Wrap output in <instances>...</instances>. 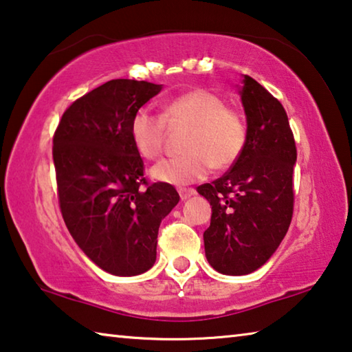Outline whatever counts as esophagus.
Wrapping results in <instances>:
<instances>
[{"mask_svg":"<svg viewBox=\"0 0 352 352\" xmlns=\"http://www.w3.org/2000/svg\"><path fill=\"white\" fill-rule=\"evenodd\" d=\"M178 194H180L182 200H188L195 194V190L192 188H178Z\"/></svg>","mask_w":352,"mask_h":352,"instance_id":"obj_1","label":"esophagus"}]
</instances>
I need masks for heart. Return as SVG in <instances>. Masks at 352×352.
<instances>
[{
	"label": "heart",
	"instance_id": "heart-1",
	"mask_svg": "<svg viewBox=\"0 0 352 352\" xmlns=\"http://www.w3.org/2000/svg\"><path fill=\"white\" fill-rule=\"evenodd\" d=\"M168 126L188 127L180 157L163 160L151 169L152 178L189 184L210 170L230 169L239 162L248 142L247 121L225 99L204 88L186 91L163 105L162 115L140 109L130 119V138L141 157L155 160L164 151Z\"/></svg>",
	"mask_w": 352,
	"mask_h": 352
}]
</instances>
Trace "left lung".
<instances>
[{
    "mask_svg": "<svg viewBox=\"0 0 352 352\" xmlns=\"http://www.w3.org/2000/svg\"><path fill=\"white\" fill-rule=\"evenodd\" d=\"M248 142L239 162L199 194L212 206L206 259L223 275H248L276 252L294 216L296 146L287 113L253 77L241 91Z\"/></svg>",
    "mask_w": 352,
    "mask_h": 352,
    "instance_id": "8db88e82",
    "label": "left lung"
}]
</instances>
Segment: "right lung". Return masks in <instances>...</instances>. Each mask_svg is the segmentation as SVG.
I'll use <instances>...</instances> for the list:
<instances>
[{
    "instance_id": "obj_1",
    "label": "right lung",
    "mask_w": 352,
    "mask_h": 352,
    "mask_svg": "<svg viewBox=\"0 0 352 352\" xmlns=\"http://www.w3.org/2000/svg\"><path fill=\"white\" fill-rule=\"evenodd\" d=\"M162 85L113 79L76 99L52 138L57 197L71 236L100 269L144 273L157 259L162 220L180 195L151 183L130 138V119Z\"/></svg>"
}]
</instances>
